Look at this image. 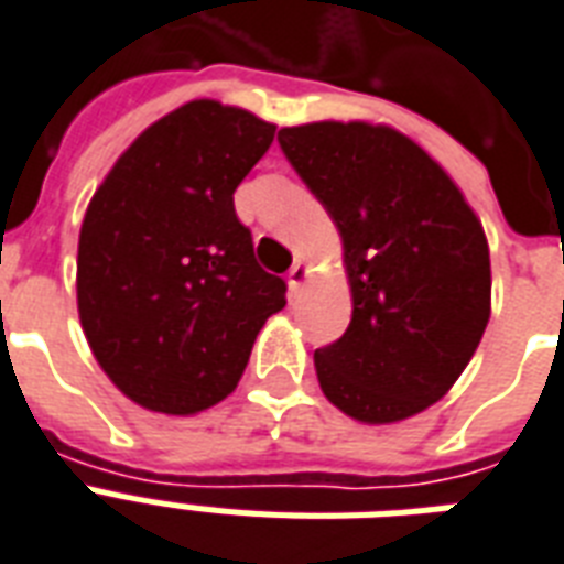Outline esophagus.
<instances>
[{
  "label": "esophagus",
  "instance_id": "34e87169",
  "mask_svg": "<svg viewBox=\"0 0 564 564\" xmlns=\"http://www.w3.org/2000/svg\"><path fill=\"white\" fill-rule=\"evenodd\" d=\"M308 276H312V268L305 261H294V268L288 270V288H291V294H296Z\"/></svg>",
  "mask_w": 564,
  "mask_h": 564
}]
</instances>
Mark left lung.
<instances>
[{"label": "left lung", "instance_id": "left-lung-1", "mask_svg": "<svg viewBox=\"0 0 564 564\" xmlns=\"http://www.w3.org/2000/svg\"><path fill=\"white\" fill-rule=\"evenodd\" d=\"M279 147L344 241L352 321L314 350L323 394L365 423L438 403L491 314L482 223L453 178L388 126H291Z\"/></svg>", "mask_w": 564, "mask_h": 564}]
</instances>
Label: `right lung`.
Instances as JSON below:
<instances>
[{
    "label": "right lung",
    "mask_w": 564,
    "mask_h": 564,
    "mask_svg": "<svg viewBox=\"0 0 564 564\" xmlns=\"http://www.w3.org/2000/svg\"><path fill=\"white\" fill-rule=\"evenodd\" d=\"M273 134L243 108L194 99L152 123L87 205L82 329L108 379L150 412L196 414L232 394L285 305L232 199Z\"/></svg>",
    "instance_id": "1"
}]
</instances>
